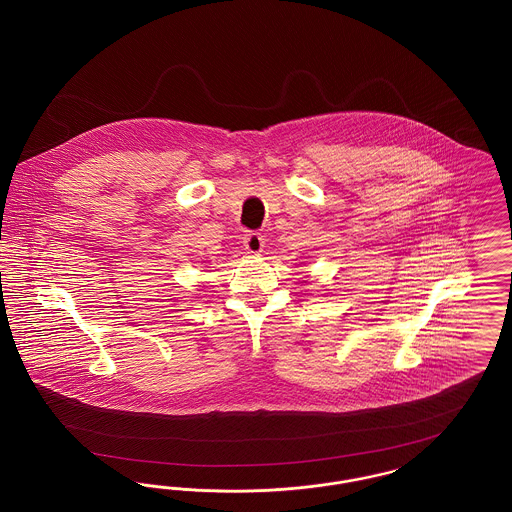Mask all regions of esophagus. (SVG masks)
<instances>
[{"label":"esophagus","instance_id":"obj_1","mask_svg":"<svg viewBox=\"0 0 512 512\" xmlns=\"http://www.w3.org/2000/svg\"><path fill=\"white\" fill-rule=\"evenodd\" d=\"M244 245L249 253L257 255V253H261L263 247H265V238H263L259 232H249V234H245L244 236Z\"/></svg>","mask_w":512,"mask_h":512}]
</instances>
